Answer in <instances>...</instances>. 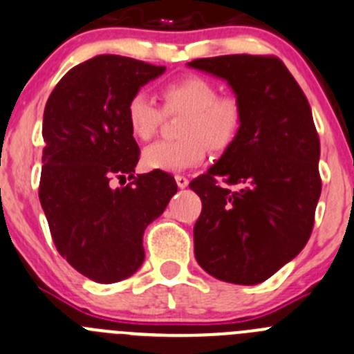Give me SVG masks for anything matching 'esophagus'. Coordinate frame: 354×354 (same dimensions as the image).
I'll return each instance as SVG.
<instances>
[{
    "label": "esophagus",
    "instance_id": "34e87169",
    "mask_svg": "<svg viewBox=\"0 0 354 354\" xmlns=\"http://www.w3.org/2000/svg\"><path fill=\"white\" fill-rule=\"evenodd\" d=\"M175 183H177V186H179L180 189H184V187H187L189 180H187L184 175H175Z\"/></svg>",
    "mask_w": 354,
    "mask_h": 354
}]
</instances>
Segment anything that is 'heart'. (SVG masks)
<instances>
[{
	"label": "heart",
	"instance_id": "1",
	"mask_svg": "<svg viewBox=\"0 0 354 354\" xmlns=\"http://www.w3.org/2000/svg\"><path fill=\"white\" fill-rule=\"evenodd\" d=\"M163 111L146 92H136L127 102L124 116L133 136L149 140L168 116L183 114L177 124L179 140L147 146L144 167L160 171H183L196 167L207 156V147L222 153L236 140L243 124V107L233 95H218L217 86L201 76H184L161 88Z\"/></svg>",
	"mask_w": 354,
	"mask_h": 354
}]
</instances>
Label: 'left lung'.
Wrapping results in <instances>:
<instances>
[{"mask_svg": "<svg viewBox=\"0 0 354 354\" xmlns=\"http://www.w3.org/2000/svg\"><path fill=\"white\" fill-rule=\"evenodd\" d=\"M187 66L225 80L243 107L236 140L189 183L201 200L194 257L217 280L257 285L311 236L322 193L311 107L278 57L221 55Z\"/></svg>", "mask_w": 354, "mask_h": 354, "instance_id": "1", "label": "left lung"}]
</instances>
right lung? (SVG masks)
Returning <instances> with one entry per match:
<instances>
[{
    "mask_svg": "<svg viewBox=\"0 0 354 354\" xmlns=\"http://www.w3.org/2000/svg\"><path fill=\"white\" fill-rule=\"evenodd\" d=\"M165 66L97 55L64 74L43 114L39 201L59 254L97 283L142 266V236L177 193L167 171L136 174L140 149L124 107ZM131 183L111 188L113 178Z\"/></svg>",
    "mask_w": 354,
    "mask_h": 354,
    "instance_id": "1",
    "label": "right lung"
}]
</instances>
